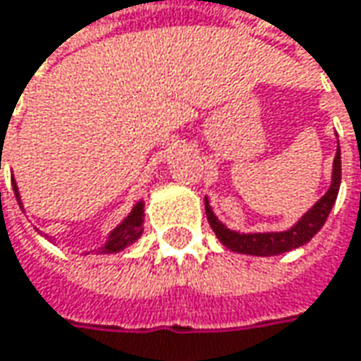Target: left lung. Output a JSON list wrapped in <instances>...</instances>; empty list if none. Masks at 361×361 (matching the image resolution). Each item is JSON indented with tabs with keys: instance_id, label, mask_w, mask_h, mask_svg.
Instances as JSON below:
<instances>
[{
	"instance_id": "8db88e82",
	"label": "left lung",
	"mask_w": 361,
	"mask_h": 361,
	"mask_svg": "<svg viewBox=\"0 0 361 361\" xmlns=\"http://www.w3.org/2000/svg\"><path fill=\"white\" fill-rule=\"evenodd\" d=\"M340 145V142H338ZM341 183V154L340 146L334 159V169H331V185L326 190V195L313 204L305 215L299 219L295 225H291L285 231H267V233H239V231L229 229L225 223L219 221V216L213 213V207L209 202V197H204V211L209 225L216 235V239L223 243L227 249L235 253L253 257H273L293 251L301 245L310 243L319 233V229L326 225L327 215L331 207L336 204L338 192H340Z\"/></svg>"
}]
</instances>
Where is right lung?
I'll list each match as a JSON object with an SVG mask.
<instances>
[{
	"mask_svg": "<svg viewBox=\"0 0 361 361\" xmlns=\"http://www.w3.org/2000/svg\"><path fill=\"white\" fill-rule=\"evenodd\" d=\"M11 185H13L16 199H18V202H20L21 211H23V202H21L18 183H16V180H11ZM142 223H145V201H138L134 207H132L130 213L124 216L114 229L108 233L106 241L102 243L98 249L84 251V255H90V253H96V255H106V253H120V251H124L126 247H130L132 243H136L138 239H140V235H142ZM49 241H54V239H49Z\"/></svg>",
	"mask_w": 361,
	"mask_h": 361,
	"instance_id": "1",
	"label": "right lung"
}]
</instances>
